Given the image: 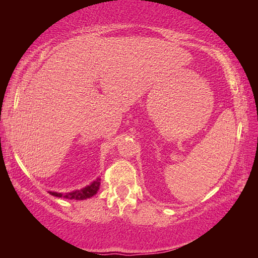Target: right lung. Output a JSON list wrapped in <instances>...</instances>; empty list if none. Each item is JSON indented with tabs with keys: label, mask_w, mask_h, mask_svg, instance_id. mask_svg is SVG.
Instances as JSON below:
<instances>
[{
	"label": "right lung",
	"mask_w": 258,
	"mask_h": 258,
	"mask_svg": "<svg viewBox=\"0 0 258 258\" xmlns=\"http://www.w3.org/2000/svg\"><path fill=\"white\" fill-rule=\"evenodd\" d=\"M100 187V177H98L97 180L93 181L92 183H90L89 185H86L85 187H82L80 190H74L71 192H54V191H50V194L54 197H60V198H64V199H71V200H84L87 198L93 197V196L97 194L98 190Z\"/></svg>",
	"instance_id": "add662e5"
}]
</instances>
